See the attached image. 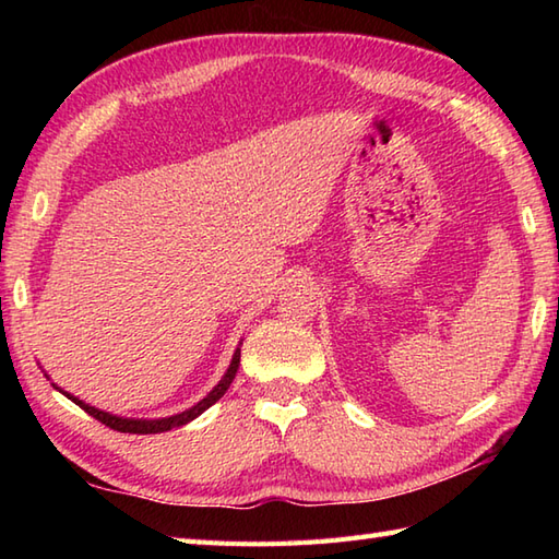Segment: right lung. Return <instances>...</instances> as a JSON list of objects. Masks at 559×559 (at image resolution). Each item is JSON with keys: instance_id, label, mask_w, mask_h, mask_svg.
Wrapping results in <instances>:
<instances>
[{"instance_id": "1", "label": "right lung", "mask_w": 559, "mask_h": 559, "mask_svg": "<svg viewBox=\"0 0 559 559\" xmlns=\"http://www.w3.org/2000/svg\"><path fill=\"white\" fill-rule=\"evenodd\" d=\"M237 367H240V348L235 350V355H233V360H230V367H228V372L223 374V379L221 382L213 386L209 394L201 399L197 406H192V408H187V411H182V413H177V415H170V418H158V420H134V418H120V415H112V413H105V411H98V408H93V406H88V403H83V401H79L76 396H71V394H67V391H62V394L67 396V399H71L76 403V406H81L83 411H86L88 415H93V418L96 420H100L103 425H108V427H112V430H117V432H129V435H156V432H168V430H173V427H182V425H187L189 420H194V418H199L201 413H204L206 408H211L213 403H216L225 391H228V386L233 384V379H235V374H237Z\"/></svg>"}]
</instances>
